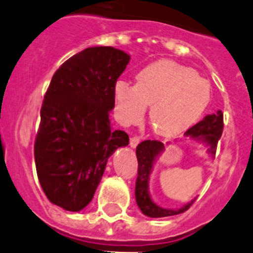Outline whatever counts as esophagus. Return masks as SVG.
<instances>
[{
  "label": "esophagus",
  "instance_id": "1",
  "mask_svg": "<svg viewBox=\"0 0 253 253\" xmlns=\"http://www.w3.org/2000/svg\"><path fill=\"white\" fill-rule=\"evenodd\" d=\"M140 141H141V138L138 137V136H133V137L129 138V146L134 148L136 146L138 145V143H140Z\"/></svg>",
  "mask_w": 253,
  "mask_h": 253
}]
</instances>
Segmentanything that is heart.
Listing matches in <instances>:
<instances>
[{"instance_id": "1", "label": "heart", "mask_w": 253, "mask_h": 253, "mask_svg": "<svg viewBox=\"0 0 253 253\" xmlns=\"http://www.w3.org/2000/svg\"><path fill=\"white\" fill-rule=\"evenodd\" d=\"M113 93L117 116L124 124L140 121L151 105V127L165 137H174L193 126L211 100L207 80L169 60L143 67L136 75V84L117 81Z\"/></svg>"}]
</instances>
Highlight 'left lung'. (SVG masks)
Listing matches in <instances>:
<instances>
[{
  "label": "left lung",
  "instance_id": "1",
  "mask_svg": "<svg viewBox=\"0 0 253 253\" xmlns=\"http://www.w3.org/2000/svg\"><path fill=\"white\" fill-rule=\"evenodd\" d=\"M223 131V113L222 111H217L216 113L206 116L202 121L196 124L191 128L186 131V136L195 138L197 141L206 142L210 146L209 152L214 155L217 150V143L221 138V134ZM164 143L157 140H146L142 141L136 148V156L138 161L137 169V180H136V188H134V195H136V202L138 207L142 211L143 214L148 217H167L174 216V214L182 213L187 211L192 204L185 205L178 210H167L157 206L155 202L151 200L150 193H148V181H150V173L152 169L153 162L156 157L160 155L161 151H164Z\"/></svg>",
  "mask_w": 253,
  "mask_h": 253
}]
</instances>
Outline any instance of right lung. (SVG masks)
Segmentation results:
<instances>
[{"instance_id":"obj_1","label":"right lung","mask_w":253,"mask_h":253,"mask_svg":"<svg viewBox=\"0 0 253 253\" xmlns=\"http://www.w3.org/2000/svg\"><path fill=\"white\" fill-rule=\"evenodd\" d=\"M129 56L113 47H89L68 58L51 80L35 140L40 185L56 206L77 212L91 202L108 157L128 145L112 129L115 84Z\"/></svg>"}]
</instances>
